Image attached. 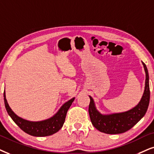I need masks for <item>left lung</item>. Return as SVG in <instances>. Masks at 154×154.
I'll return each instance as SVG.
<instances>
[{"mask_svg":"<svg viewBox=\"0 0 154 154\" xmlns=\"http://www.w3.org/2000/svg\"><path fill=\"white\" fill-rule=\"evenodd\" d=\"M142 63L146 72L144 91L139 104L131 109L121 113L102 114L96 109L92 97L89 96V114L91 124L97 130L108 134L124 133L131 129L145 115L150 101L149 77L146 66Z\"/></svg>","mask_w":154,"mask_h":154,"instance_id":"obj_1","label":"left lung"}]
</instances>
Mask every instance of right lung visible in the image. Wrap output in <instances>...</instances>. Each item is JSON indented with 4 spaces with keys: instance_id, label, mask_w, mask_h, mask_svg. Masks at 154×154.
Masks as SVG:
<instances>
[{
    "instance_id": "right-lung-1",
    "label": "right lung",
    "mask_w": 154,
    "mask_h": 154,
    "mask_svg": "<svg viewBox=\"0 0 154 154\" xmlns=\"http://www.w3.org/2000/svg\"><path fill=\"white\" fill-rule=\"evenodd\" d=\"M3 96H4L5 109H6L8 114L13 120V122L23 131L33 137H47V136L52 135L59 131L63 127L68 109L70 107L73 101L75 100V97H74L68 102H65L60 107L59 111L51 118L40 121V122H30V121L23 119L17 116L8 104L6 98H5V91Z\"/></svg>"
}]
</instances>
